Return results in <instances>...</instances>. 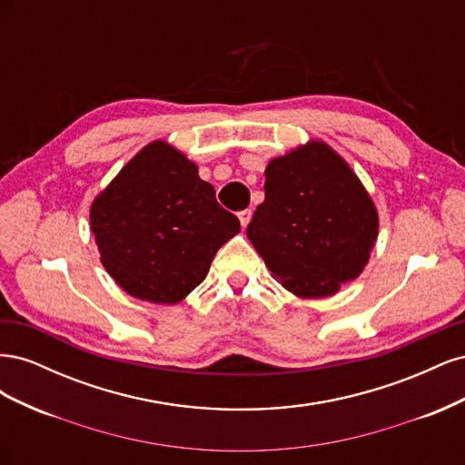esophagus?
<instances>
[{"mask_svg":"<svg viewBox=\"0 0 465 465\" xmlns=\"http://www.w3.org/2000/svg\"><path fill=\"white\" fill-rule=\"evenodd\" d=\"M250 219H252V211H250V209H244V211H241V213H238V221H241L242 229H246V227H248Z\"/></svg>","mask_w":465,"mask_h":465,"instance_id":"esophagus-1","label":"esophagus"}]
</instances>
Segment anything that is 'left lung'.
<instances>
[{
  "label": "left lung",
  "instance_id": "obj_1",
  "mask_svg": "<svg viewBox=\"0 0 465 465\" xmlns=\"http://www.w3.org/2000/svg\"><path fill=\"white\" fill-rule=\"evenodd\" d=\"M263 190L246 236L281 285L301 299H322L361 275L378 211L330 145L311 142L270 161Z\"/></svg>",
  "mask_w": 465,
  "mask_h": 465
}]
</instances>
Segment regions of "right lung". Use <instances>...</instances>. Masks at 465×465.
I'll return each mask as SVG.
<instances>
[{"label":"right lung","mask_w":465,"mask_h":465,"mask_svg":"<svg viewBox=\"0 0 465 465\" xmlns=\"http://www.w3.org/2000/svg\"><path fill=\"white\" fill-rule=\"evenodd\" d=\"M91 231L103 265L125 292L176 304L205 279L241 223L217 203L186 154L153 142L96 195Z\"/></svg>","instance_id":"add662e5"}]
</instances>
